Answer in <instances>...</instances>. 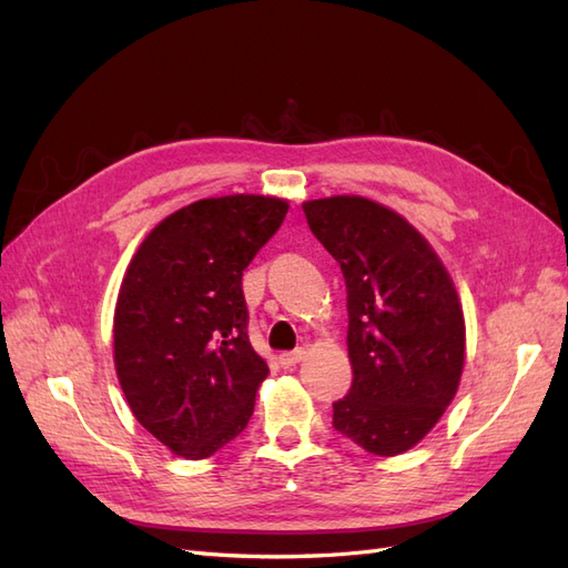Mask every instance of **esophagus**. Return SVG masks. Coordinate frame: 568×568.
Here are the masks:
<instances>
[{
    "mask_svg": "<svg viewBox=\"0 0 568 568\" xmlns=\"http://www.w3.org/2000/svg\"><path fill=\"white\" fill-rule=\"evenodd\" d=\"M303 355H305L303 348H296V351H291V353H282L280 355V363H282V367L288 369V367H294L296 363H301Z\"/></svg>",
    "mask_w": 568,
    "mask_h": 568,
    "instance_id": "1",
    "label": "esophagus"
}]
</instances>
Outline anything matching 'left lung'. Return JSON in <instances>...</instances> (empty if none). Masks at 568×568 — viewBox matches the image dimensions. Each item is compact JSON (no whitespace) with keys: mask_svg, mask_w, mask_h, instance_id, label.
I'll use <instances>...</instances> for the list:
<instances>
[{"mask_svg":"<svg viewBox=\"0 0 568 568\" xmlns=\"http://www.w3.org/2000/svg\"><path fill=\"white\" fill-rule=\"evenodd\" d=\"M303 213L348 291L353 386L334 403V428L372 455H400L459 386L464 315L450 274L409 222L369 199H317Z\"/></svg>","mask_w":568,"mask_h":568,"instance_id":"8db88e82","label":"left lung"}]
</instances>
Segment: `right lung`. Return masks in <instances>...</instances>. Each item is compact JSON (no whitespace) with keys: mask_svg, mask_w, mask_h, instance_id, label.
I'll return each mask as SVG.
<instances>
[{"mask_svg":"<svg viewBox=\"0 0 568 568\" xmlns=\"http://www.w3.org/2000/svg\"><path fill=\"white\" fill-rule=\"evenodd\" d=\"M286 211L253 194L196 201L144 239L120 284L118 382L136 422L180 457H211L253 415L270 369L248 341L242 277Z\"/></svg>","mask_w":568,"mask_h":568,"instance_id":"1","label":"right lung"}]
</instances>
